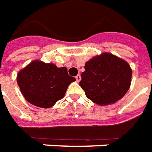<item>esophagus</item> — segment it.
I'll use <instances>...</instances> for the list:
<instances>
[{"mask_svg":"<svg viewBox=\"0 0 152 152\" xmlns=\"http://www.w3.org/2000/svg\"><path fill=\"white\" fill-rule=\"evenodd\" d=\"M75 78H76V80H77V82H79V81L81 80V75H77L76 77H75Z\"/></svg>","mask_w":152,"mask_h":152,"instance_id":"1","label":"esophagus"}]
</instances>
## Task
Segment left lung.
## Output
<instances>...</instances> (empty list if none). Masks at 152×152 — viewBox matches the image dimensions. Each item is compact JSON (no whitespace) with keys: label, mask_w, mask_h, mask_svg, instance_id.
Segmentation results:
<instances>
[{"label":"left lung","mask_w":152,"mask_h":152,"mask_svg":"<svg viewBox=\"0 0 152 152\" xmlns=\"http://www.w3.org/2000/svg\"><path fill=\"white\" fill-rule=\"evenodd\" d=\"M79 83L88 99L99 105L113 104L126 95L130 87L132 69L124 60L102 53L85 65Z\"/></svg>","instance_id":"obj_1"}]
</instances>
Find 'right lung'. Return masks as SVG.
<instances>
[{
	"label": "right lung",
	"mask_w": 152,
	"mask_h": 152,
	"mask_svg": "<svg viewBox=\"0 0 152 152\" xmlns=\"http://www.w3.org/2000/svg\"><path fill=\"white\" fill-rule=\"evenodd\" d=\"M75 81L65 67L34 61L18 73L17 82L27 101L39 108H50L65 96L68 86Z\"/></svg>",
	"instance_id": "add662e5"
}]
</instances>
